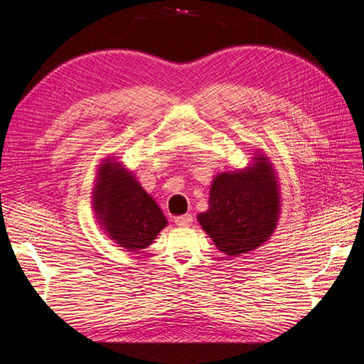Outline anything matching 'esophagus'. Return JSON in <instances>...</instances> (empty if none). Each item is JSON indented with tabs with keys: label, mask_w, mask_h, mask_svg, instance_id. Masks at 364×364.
Returning <instances> with one entry per match:
<instances>
[{
	"label": "esophagus",
	"mask_w": 364,
	"mask_h": 364,
	"mask_svg": "<svg viewBox=\"0 0 364 364\" xmlns=\"http://www.w3.org/2000/svg\"><path fill=\"white\" fill-rule=\"evenodd\" d=\"M174 222L178 226H190L193 223V215L191 214H183L174 218Z\"/></svg>",
	"instance_id": "obj_1"
}]
</instances>
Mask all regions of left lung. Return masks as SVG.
I'll list each match as a JSON object with an SVG mask.
<instances>
[{
  "mask_svg": "<svg viewBox=\"0 0 364 364\" xmlns=\"http://www.w3.org/2000/svg\"><path fill=\"white\" fill-rule=\"evenodd\" d=\"M245 171L217 174L209 190L208 211L197 215L205 232L228 257L259 247L279 217L277 174L267 156L253 158Z\"/></svg>",
  "mask_w": 364,
  "mask_h": 364,
  "instance_id": "obj_1",
  "label": "left lung"
}]
</instances>
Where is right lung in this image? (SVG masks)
Listing matches in <instances>:
<instances>
[{"label":"right lung","mask_w":364,"mask_h":364,"mask_svg":"<svg viewBox=\"0 0 364 364\" xmlns=\"http://www.w3.org/2000/svg\"><path fill=\"white\" fill-rule=\"evenodd\" d=\"M92 208L106 234L127 250H141L153 243L167 226V218L119 162L106 159L98 168Z\"/></svg>","instance_id":"1"}]
</instances>
